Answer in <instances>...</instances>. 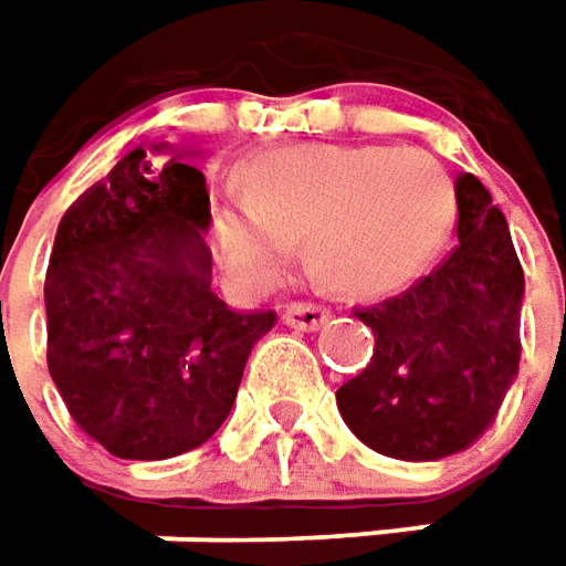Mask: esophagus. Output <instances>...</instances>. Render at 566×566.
Wrapping results in <instances>:
<instances>
[{"label": "esophagus", "mask_w": 566, "mask_h": 566, "mask_svg": "<svg viewBox=\"0 0 566 566\" xmlns=\"http://www.w3.org/2000/svg\"><path fill=\"white\" fill-rule=\"evenodd\" d=\"M284 325L301 328V332H316L325 322L332 319V310H325L319 303H287L282 310Z\"/></svg>", "instance_id": "34e87169"}]
</instances>
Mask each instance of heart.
I'll use <instances>...</instances> for the list:
<instances>
[{"mask_svg":"<svg viewBox=\"0 0 566 566\" xmlns=\"http://www.w3.org/2000/svg\"><path fill=\"white\" fill-rule=\"evenodd\" d=\"M451 216V178L422 149L294 144L250 159L244 197L219 209V244L241 279H260L301 234L332 287L381 291L422 263Z\"/></svg>","mask_w":566,"mask_h":566,"instance_id":"1","label":"heart"}]
</instances>
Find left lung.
<instances>
[{
  "label": "left lung",
  "instance_id": "1",
  "mask_svg": "<svg viewBox=\"0 0 566 566\" xmlns=\"http://www.w3.org/2000/svg\"><path fill=\"white\" fill-rule=\"evenodd\" d=\"M458 247L398 297L354 310L373 360L338 388L350 432L398 460H441L492 426L520 369L523 269L476 175L454 181Z\"/></svg>",
  "mask_w": 566,
  "mask_h": 566
}]
</instances>
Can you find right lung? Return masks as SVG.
I'll list each match as a JSON object with an SVG mask.
<instances>
[{
	"mask_svg": "<svg viewBox=\"0 0 566 566\" xmlns=\"http://www.w3.org/2000/svg\"><path fill=\"white\" fill-rule=\"evenodd\" d=\"M166 144H153V153ZM203 171L134 147L62 216L46 272V363L71 419L122 460H166L219 432L272 310L212 291Z\"/></svg>",
	"mask_w": 566,
	"mask_h": 566,
	"instance_id": "add662e5",
	"label": "right lung"
}]
</instances>
